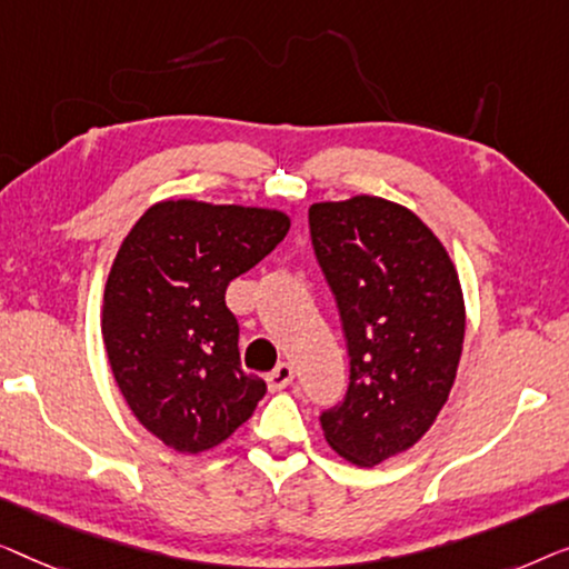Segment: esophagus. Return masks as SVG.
<instances>
[{
  "mask_svg": "<svg viewBox=\"0 0 569 569\" xmlns=\"http://www.w3.org/2000/svg\"><path fill=\"white\" fill-rule=\"evenodd\" d=\"M268 387L270 391H278V389H286L288 383L293 381V366L291 363H278L273 371L268 373Z\"/></svg>",
  "mask_w": 569,
  "mask_h": 569,
  "instance_id": "esophagus-1",
  "label": "esophagus"
}]
</instances>
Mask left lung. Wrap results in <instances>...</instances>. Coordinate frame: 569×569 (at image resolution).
<instances>
[{"mask_svg": "<svg viewBox=\"0 0 569 569\" xmlns=\"http://www.w3.org/2000/svg\"><path fill=\"white\" fill-rule=\"evenodd\" d=\"M309 234L350 358L346 397L319 422L342 459L373 467L418 443L446 405L463 346L459 276L433 231L383 198L315 203Z\"/></svg>", "mask_w": 569, "mask_h": 569, "instance_id": "left-lung-1", "label": "left lung"}]
</instances>
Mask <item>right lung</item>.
Instances as JSON below:
<instances>
[{
	"instance_id": "right-lung-1",
	"label": "right lung",
	"mask_w": 569,
	"mask_h": 569,
	"mask_svg": "<svg viewBox=\"0 0 569 569\" xmlns=\"http://www.w3.org/2000/svg\"><path fill=\"white\" fill-rule=\"evenodd\" d=\"M268 208L164 201L151 206L116 254L102 340L131 412L180 453L234 433L266 397L239 361L227 286L288 234Z\"/></svg>"
}]
</instances>
